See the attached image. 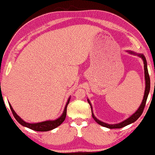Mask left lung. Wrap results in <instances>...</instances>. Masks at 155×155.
<instances>
[{
	"instance_id": "left-lung-1",
	"label": "left lung",
	"mask_w": 155,
	"mask_h": 155,
	"mask_svg": "<svg viewBox=\"0 0 155 155\" xmlns=\"http://www.w3.org/2000/svg\"><path fill=\"white\" fill-rule=\"evenodd\" d=\"M126 52H128V53H129L130 54H131V55H137V56L140 57V58L143 60V64H144V72H145V93H144V97H143V101H142V102H141L140 107H139L138 110H136V112H134V114H133L130 117H128V119H125V120L120 122V123L114 124H107V123H104V122L99 120L98 119H97L96 117H95L94 114H93V107H92V105H91V103L90 100H89L88 98L87 99V100H88V102L89 103V104H90V105H91V112H92V116H93V119H94V120L96 121L97 124H100V125L104 126V127L110 128V129H112V128H123V127H124V126H127V125H129V124L134 123V122L136 121L137 119H138L139 117H140V115L142 114V113L143 112V110H144V107H145V106L146 101H147L148 95H149L150 90V77H149V74H148L147 66V61H146L145 57L144 56L143 54L135 53V52L132 51H126Z\"/></svg>"
}]
</instances>
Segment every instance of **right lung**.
<instances>
[{
	"label": "right lung",
	"instance_id": "right-lung-1",
	"mask_svg": "<svg viewBox=\"0 0 155 155\" xmlns=\"http://www.w3.org/2000/svg\"><path fill=\"white\" fill-rule=\"evenodd\" d=\"M70 98L71 97H69L68 100H67V103L64 106V111H63L62 115H61L60 117H58V119H55V120H47L45 121L38 122V123H29V122H26L25 121H24L22 119H21L20 117L16 114V112H15V110H13L12 107L11 106V104H10V102H8V103H9L10 110H11L15 119H16L21 125L25 126V127L29 128L31 130H36V131H48V130H51L54 129V128H57L64 121L67 115V107L69 102V100H70Z\"/></svg>",
	"mask_w": 155,
	"mask_h": 155
}]
</instances>
